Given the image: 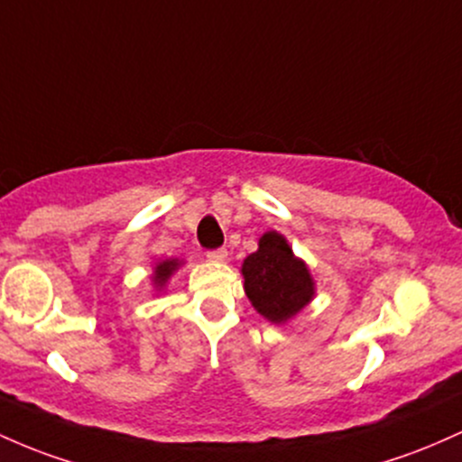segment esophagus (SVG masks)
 I'll return each mask as SVG.
<instances>
[{"label": "esophagus", "mask_w": 462, "mask_h": 462, "mask_svg": "<svg viewBox=\"0 0 462 462\" xmlns=\"http://www.w3.org/2000/svg\"><path fill=\"white\" fill-rule=\"evenodd\" d=\"M207 257H209L211 262H225L226 248H214V251H207Z\"/></svg>", "instance_id": "34e87169"}]
</instances>
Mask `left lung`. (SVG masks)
<instances>
[{
  "mask_svg": "<svg viewBox=\"0 0 462 462\" xmlns=\"http://www.w3.org/2000/svg\"><path fill=\"white\" fill-rule=\"evenodd\" d=\"M246 297L271 323H283L310 303L314 282L305 263L277 231L263 233L259 248L242 263Z\"/></svg>",
  "mask_w": 462,
  "mask_h": 462,
  "instance_id": "obj_1",
  "label": "left lung"
}]
</instances>
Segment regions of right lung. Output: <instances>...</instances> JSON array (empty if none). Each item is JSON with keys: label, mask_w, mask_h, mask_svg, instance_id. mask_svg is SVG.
<instances>
[{"label": "right lung", "mask_w": 462, "mask_h": 462, "mask_svg": "<svg viewBox=\"0 0 462 462\" xmlns=\"http://www.w3.org/2000/svg\"><path fill=\"white\" fill-rule=\"evenodd\" d=\"M176 266H179V262L176 259H170V262H162L157 268H154V283H159V286H163L165 282H168V277L176 271Z\"/></svg>", "instance_id": "right-lung-1"}]
</instances>
